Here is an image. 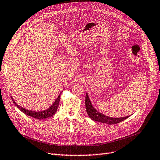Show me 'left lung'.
Returning a JSON list of instances; mask_svg holds the SVG:
<instances>
[{
    "mask_svg": "<svg viewBox=\"0 0 160 160\" xmlns=\"http://www.w3.org/2000/svg\"><path fill=\"white\" fill-rule=\"evenodd\" d=\"M85 108L89 117L93 121L105 123L107 124H115L123 121L128 118L130 115L124 118H110L96 110L92 106L88 93L85 95Z\"/></svg>",
    "mask_w": 160,
    "mask_h": 160,
    "instance_id": "obj_1",
    "label": "left lung"
}]
</instances>
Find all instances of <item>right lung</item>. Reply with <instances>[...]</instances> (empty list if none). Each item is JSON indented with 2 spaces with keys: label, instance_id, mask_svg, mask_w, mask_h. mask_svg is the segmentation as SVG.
Listing matches in <instances>:
<instances>
[{
  "label": "right lung",
  "instance_id": "right-lung-1",
  "mask_svg": "<svg viewBox=\"0 0 160 160\" xmlns=\"http://www.w3.org/2000/svg\"><path fill=\"white\" fill-rule=\"evenodd\" d=\"M60 96H61V94H59V96H58V98L55 101V102L53 103V105L52 106H50V107H49L48 109H47L45 110L41 111V112H34L32 110L25 109V108L20 107L18 104H17L15 101L12 99V97H11V99L12 100V102L14 104V105H15L18 108H19L22 112H23L26 115L30 116V117H32L33 118L37 119H43L48 118L55 114V113L56 112L57 109L58 108V106H59V105Z\"/></svg>",
  "mask_w": 160,
  "mask_h": 160
}]
</instances>
